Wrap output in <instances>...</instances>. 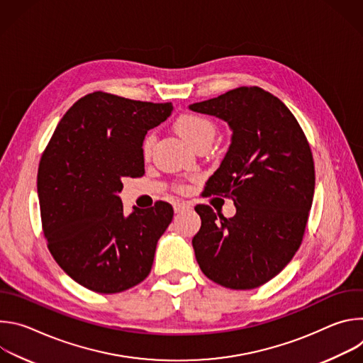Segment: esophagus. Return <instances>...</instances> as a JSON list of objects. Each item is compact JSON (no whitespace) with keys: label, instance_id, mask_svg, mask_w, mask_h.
Wrapping results in <instances>:
<instances>
[{"label":"esophagus","instance_id":"34e87169","mask_svg":"<svg viewBox=\"0 0 363 363\" xmlns=\"http://www.w3.org/2000/svg\"><path fill=\"white\" fill-rule=\"evenodd\" d=\"M189 208H191V205L188 202H175V205H174V210H175L177 214H179L182 211H186Z\"/></svg>","mask_w":363,"mask_h":363}]
</instances>
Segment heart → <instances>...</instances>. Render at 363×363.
<instances>
[{"label":"heart","mask_w":363,"mask_h":363,"mask_svg":"<svg viewBox=\"0 0 363 363\" xmlns=\"http://www.w3.org/2000/svg\"><path fill=\"white\" fill-rule=\"evenodd\" d=\"M175 129L194 147H198L205 143L210 145L217 133L216 123L210 118L198 115V113L181 115L175 122ZM155 142H157V135H155L153 132H149L143 138L142 155L145 158H149L152 155ZM179 189H184V186L179 185Z\"/></svg>","instance_id":"b5f03b06"}]
</instances>
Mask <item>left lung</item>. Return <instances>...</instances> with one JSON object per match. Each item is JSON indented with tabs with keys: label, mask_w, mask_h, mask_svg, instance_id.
Returning <instances> with one entry per match:
<instances>
[{
	"label": "left lung",
	"mask_w": 363,
	"mask_h": 363,
	"mask_svg": "<svg viewBox=\"0 0 363 363\" xmlns=\"http://www.w3.org/2000/svg\"><path fill=\"white\" fill-rule=\"evenodd\" d=\"M191 111L228 122L233 139L206 181V195L231 198L233 218L198 203L201 228L192 238L210 280L251 290L276 277L298 250L315 194V162L307 138L284 103L257 86H241L194 103Z\"/></svg>",
	"instance_id": "obj_1"
}]
</instances>
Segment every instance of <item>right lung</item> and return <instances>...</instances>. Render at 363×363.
I'll return each mask as SVG.
<instances>
[{
	"instance_id": "add662e5",
	"label": "right lung",
	"mask_w": 363,
	"mask_h": 363,
	"mask_svg": "<svg viewBox=\"0 0 363 363\" xmlns=\"http://www.w3.org/2000/svg\"><path fill=\"white\" fill-rule=\"evenodd\" d=\"M172 109L171 101L89 93L66 112L41 155L37 192L48 251L91 291L121 293L150 273L172 205L157 201L125 216L118 192L125 178L145 174L143 138Z\"/></svg>"
}]
</instances>
